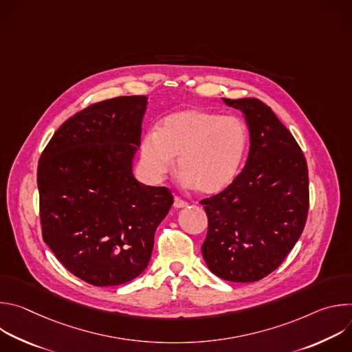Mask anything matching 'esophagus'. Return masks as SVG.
<instances>
[{"mask_svg": "<svg viewBox=\"0 0 352 352\" xmlns=\"http://www.w3.org/2000/svg\"><path fill=\"white\" fill-rule=\"evenodd\" d=\"M189 204L186 202V200H184L182 197H179V196H175L174 197V208L175 209H181V208H186Z\"/></svg>", "mask_w": 352, "mask_h": 352, "instance_id": "1", "label": "esophagus"}]
</instances>
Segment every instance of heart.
<instances>
[{"label":"heart","mask_w":352,"mask_h":352,"mask_svg":"<svg viewBox=\"0 0 352 352\" xmlns=\"http://www.w3.org/2000/svg\"><path fill=\"white\" fill-rule=\"evenodd\" d=\"M249 132L235 116L200 107L166 116L140 144V159L150 178H163L178 157V174L197 193L216 195L235 179L246 155Z\"/></svg>","instance_id":"1"}]
</instances>
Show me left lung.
<instances>
[{
    "label": "left lung",
    "mask_w": 352,
    "mask_h": 352,
    "mask_svg": "<svg viewBox=\"0 0 352 352\" xmlns=\"http://www.w3.org/2000/svg\"><path fill=\"white\" fill-rule=\"evenodd\" d=\"M223 102L243 113L250 147L232 184L200 200L209 223L202 255L216 276L254 283L284 262L304 231L308 164L295 138L259 98Z\"/></svg>",
    "instance_id": "obj_1"
}]
</instances>
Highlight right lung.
I'll return each mask as SVG.
<instances>
[{
	"instance_id": "right-lung-1",
	"label": "right lung",
	"mask_w": 352,
	"mask_h": 352,
	"mask_svg": "<svg viewBox=\"0 0 352 352\" xmlns=\"http://www.w3.org/2000/svg\"><path fill=\"white\" fill-rule=\"evenodd\" d=\"M144 96H120L78 111L47 143L37 186L44 242L80 280L110 287L138 277L174 196L135 179Z\"/></svg>"
}]
</instances>
